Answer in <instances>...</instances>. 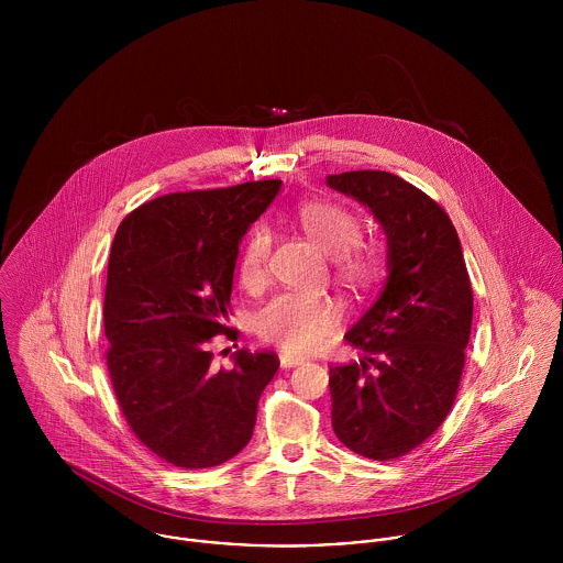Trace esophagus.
<instances>
[{
  "mask_svg": "<svg viewBox=\"0 0 563 563\" xmlns=\"http://www.w3.org/2000/svg\"><path fill=\"white\" fill-rule=\"evenodd\" d=\"M306 360L303 357H297V355H288V353H282L279 355V364H282V368H295V366H299V364H303Z\"/></svg>",
  "mask_w": 563,
  "mask_h": 563,
  "instance_id": "esophagus-1",
  "label": "esophagus"
}]
</instances>
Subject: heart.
<instances>
[{
    "label": "heart",
    "mask_w": 563,
    "mask_h": 563,
    "mask_svg": "<svg viewBox=\"0 0 563 563\" xmlns=\"http://www.w3.org/2000/svg\"><path fill=\"white\" fill-rule=\"evenodd\" d=\"M299 223L308 239L333 257L335 275L349 288L368 286L379 268L373 249L360 244L357 217L331 201H310L299 208ZM271 232L266 225L251 230L239 264L242 288L257 292L268 279ZM338 319L335 306L319 295L286 292L266 303L255 319L262 340L282 346L286 353H308L319 349Z\"/></svg>",
    "instance_id": "heart-1"
}]
</instances>
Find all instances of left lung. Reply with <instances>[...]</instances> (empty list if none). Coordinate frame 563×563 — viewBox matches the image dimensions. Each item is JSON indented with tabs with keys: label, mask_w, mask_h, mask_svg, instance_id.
<instances>
[{
	"label": "left lung",
	"mask_w": 563,
	"mask_h": 563,
	"mask_svg": "<svg viewBox=\"0 0 563 563\" xmlns=\"http://www.w3.org/2000/svg\"><path fill=\"white\" fill-rule=\"evenodd\" d=\"M366 206L388 244V277L346 331L360 362L329 368L331 424L357 455L388 462L422 444L451 411L473 324V288L449 214L386 170L329 175Z\"/></svg>",
	"instance_id": "obj_1"
}]
</instances>
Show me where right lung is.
<instances>
[{"instance_id": "1", "label": "right lung", "mask_w": 563, "mask_h": 563, "mask_svg": "<svg viewBox=\"0 0 563 563\" xmlns=\"http://www.w3.org/2000/svg\"><path fill=\"white\" fill-rule=\"evenodd\" d=\"M279 179L173 192L123 219L103 299L106 360L117 401L136 438L177 468H212L253 435L275 353H234L210 366L225 333L239 244L279 192Z\"/></svg>"}]
</instances>
